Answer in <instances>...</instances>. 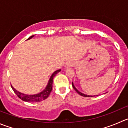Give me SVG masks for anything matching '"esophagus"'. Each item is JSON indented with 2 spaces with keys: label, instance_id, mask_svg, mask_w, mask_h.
Returning a JSON list of instances; mask_svg holds the SVG:
<instances>
[{
  "label": "esophagus",
  "instance_id": "1",
  "mask_svg": "<svg viewBox=\"0 0 128 128\" xmlns=\"http://www.w3.org/2000/svg\"><path fill=\"white\" fill-rule=\"evenodd\" d=\"M74 66V64H73V63H72V62H68L67 63H66V67H70V66Z\"/></svg>",
  "mask_w": 128,
  "mask_h": 128
}]
</instances>
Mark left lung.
Returning a JSON list of instances; mask_svg holds the SVG:
<instances>
[{
	"mask_svg": "<svg viewBox=\"0 0 128 128\" xmlns=\"http://www.w3.org/2000/svg\"><path fill=\"white\" fill-rule=\"evenodd\" d=\"M72 87H73V88H74V89H75V90L76 91V92H77V93L79 95H80V96H83V97H93V96H88V95H86V94H83V93H81V92H79V91L78 90L76 89V88H75V86H74V84H73V83H72Z\"/></svg>",
	"mask_w": 128,
	"mask_h": 128,
	"instance_id": "1",
	"label": "left lung"
}]
</instances>
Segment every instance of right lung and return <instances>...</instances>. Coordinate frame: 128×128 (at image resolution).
<instances>
[{"instance_id":"1","label":"right lung","mask_w":128,"mask_h":128,"mask_svg":"<svg viewBox=\"0 0 128 128\" xmlns=\"http://www.w3.org/2000/svg\"><path fill=\"white\" fill-rule=\"evenodd\" d=\"M34 36H31V37L29 38L28 40H30L31 38H32ZM61 71V70H56V71L54 72L52 75L51 76L50 78L49 82H48V84L47 85L46 87L44 90L42 92H40V94H38L35 95H26L24 94H22L20 92H18V90L15 89L14 87H12V86H11L12 88L14 90V93L17 95L18 97L19 98H20L21 100H24L26 102H40L42 101L43 100L46 99L48 97V96L50 94L52 90V87H53V78L58 72Z\"/></svg>"}]
</instances>
